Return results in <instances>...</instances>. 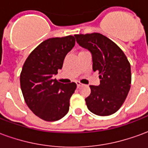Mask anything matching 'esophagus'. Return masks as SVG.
<instances>
[{"instance_id":"34e87169","label":"esophagus","mask_w":148,"mask_h":148,"mask_svg":"<svg viewBox=\"0 0 148 148\" xmlns=\"http://www.w3.org/2000/svg\"><path fill=\"white\" fill-rule=\"evenodd\" d=\"M76 84H77V87L81 86V85H82V83H81L80 82H76Z\"/></svg>"}]
</instances>
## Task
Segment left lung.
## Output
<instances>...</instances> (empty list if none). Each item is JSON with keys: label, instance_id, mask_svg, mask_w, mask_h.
I'll use <instances>...</instances> for the list:
<instances>
[{"label": "left lung", "instance_id": "left-lung-1", "mask_svg": "<svg viewBox=\"0 0 148 148\" xmlns=\"http://www.w3.org/2000/svg\"><path fill=\"white\" fill-rule=\"evenodd\" d=\"M77 42L88 49L93 71L99 72L100 85L90 86L86 98L88 109L101 116L115 113L124 104L131 87V66L123 51L102 34L74 35Z\"/></svg>", "mask_w": 148, "mask_h": 148}]
</instances>
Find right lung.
<instances>
[{
  "instance_id": "right-lung-1",
  "label": "right lung",
  "mask_w": 148,
  "mask_h": 148,
  "mask_svg": "<svg viewBox=\"0 0 148 148\" xmlns=\"http://www.w3.org/2000/svg\"><path fill=\"white\" fill-rule=\"evenodd\" d=\"M74 44L73 36L51 38L34 49L24 62L20 77L24 101L43 121H58L69 111L70 99L77 85L62 84L52 77L62 69L66 55Z\"/></svg>"
}]
</instances>
